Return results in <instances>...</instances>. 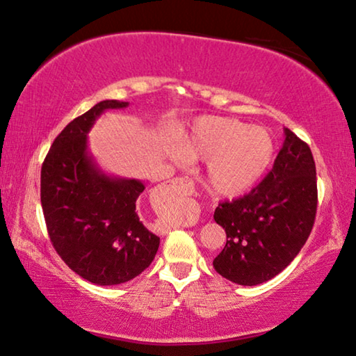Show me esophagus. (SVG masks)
I'll use <instances>...</instances> for the list:
<instances>
[{"label": "esophagus", "mask_w": 356, "mask_h": 356, "mask_svg": "<svg viewBox=\"0 0 356 356\" xmlns=\"http://www.w3.org/2000/svg\"><path fill=\"white\" fill-rule=\"evenodd\" d=\"M164 188H166L168 192L179 195V196H190L193 193L192 182L185 177H176V179L169 180V182L164 184Z\"/></svg>", "instance_id": "obj_1"}]
</instances>
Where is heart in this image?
<instances>
[{"instance_id": "heart-1", "label": "heart", "mask_w": 356, "mask_h": 356, "mask_svg": "<svg viewBox=\"0 0 356 356\" xmlns=\"http://www.w3.org/2000/svg\"><path fill=\"white\" fill-rule=\"evenodd\" d=\"M179 161H206L212 193L238 196L261 182L275 160V142L264 126L230 116H201L179 140Z\"/></svg>"}]
</instances>
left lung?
<instances>
[{
	"mask_svg": "<svg viewBox=\"0 0 356 356\" xmlns=\"http://www.w3.org/2000/svg\"><path fill=\"white\" fill-rule=\"evenodd\" d=\"M273 168L241 198L222 201L214 220L227 233L216 272L243 286L277 277L299 254L314 229L318 190L310 147L284 129Z\"/></svg>",
	"mask_w": 356,
	"mask_h": 356,
	"instance_id": "1",
	"label": "left lung"
}]
</instances>
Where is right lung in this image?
Listing matches in <instances>:
<instances>
[{"label":"right lung","mask_w":356,"mask_h":356,"mask_svg":"<svg viewBox=\"0 0 356 356\" xmlns=\"http://www.w3.org/2000/svg\"><path fill=\"white\" fill-rule=\"evenodd\" d=\"M127 102L102 100L70 121L41 166V206L51 243L62 261L94 284L126 283L155 259L160 238L136 211L144 184L110 177L88 153V132L108 108Z\"/></svg>","instance_id":"add662e5"}]
</instances>
